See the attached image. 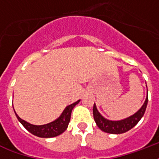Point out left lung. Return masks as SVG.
<instances>
[{"instance_id": "left-lung-1", "label": "left lung", "mask_w": 159, "mask_h": 159, "mask_svg": "<svg viewBox=\"0 0 159 159\" xmlns=\"http://www.w3.org/2000/svg\"><path fill=\"white\" fill-rule=\"evenodd\" d=\"M147 92H148V91H147ZM147 104H148V95H147L144 103L137 112H135L132 116H129L127 118L120 120H111L105 118L104 116H102L100 114L97 108V106H96V104H94V106H93V116H94V120L97 126L102 131H104L106 133L114 134H123L131 129L138 124V122L140 120L141 118L143 116V114L145 112Z\"/></svg>"}]
</instances>
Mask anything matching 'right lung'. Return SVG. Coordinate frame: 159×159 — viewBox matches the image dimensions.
Returning a JSON list of instances; mask_svg holds the SVG:
<instances>
[{
  "instance_id": "right-lung-1",
  "label": "right lung",
  "mask_w": 159,
  "mask_h": 159,
  "mask_svg": "<svg viewBox=\"0 0 159 159\" xmlns=\"http://www.w3.org/2000/svg\"><path fill=\"white\" fill-rule=\"evenodd\" d=\"M79 102L80 100H78L77 102L67 106L58 118L50 123L42 125H35L28 123L27 121L24 120L20 117H19L18 115L16 113V111H14L21 125L32 134L40 137V138H52V137L60 135L67 129L70 122V119H71V113H72V109Z\"/></svg>"
}]
</instances>
